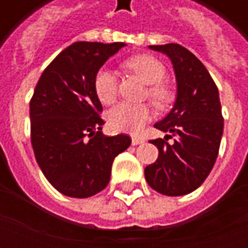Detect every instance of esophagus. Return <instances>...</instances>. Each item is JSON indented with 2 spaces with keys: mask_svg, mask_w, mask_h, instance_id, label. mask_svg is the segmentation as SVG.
I'll return each instance as SVG.
<instances>
[{
  "mask_svg": "<svg viewBox=\"0 0 248 248\" xmlns=\"http://www.w3.org/2000/svg\"><path fill=\"white\" fill-rule=\"evenodd\" d=\"M143 142H145V140H143L142 137H137V135L131 137V143H133V146L140 145V143H143Z\"/></svg>",
  "mask_w": 248,
  "mask_h": 248,
  "instance_id": "obj_1",
  "label": "esophagus"
}]
</instances>
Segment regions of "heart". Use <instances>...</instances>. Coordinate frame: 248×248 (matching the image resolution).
Here are the masks:
<instances>
[{
    "label": "heart",
    "mask_w": 248,
    "mask_h": 248,
    "mask_svg": "<svg viewBox=\"0 0 248 248\" xmlns=\"http://www.w3.org/2000/svg\"><path fill=\"white\" fill-rule=\"evenodd\" d=\"M124 65L140 76L146 83L151 85L147 90L156 108H165L171 101V90L162 83L166 76V69L159 60L149 54L131 57ZM94 90L98 99L105 105L113 103L117 97V78L113 71L108 67H102L94 77ZM151 118V110L147 105L121 102L114 106L108 113V127L121 133H140L146 122Z\"/></svg>",
    "instance_id": "heart-1"
}]
</instances>
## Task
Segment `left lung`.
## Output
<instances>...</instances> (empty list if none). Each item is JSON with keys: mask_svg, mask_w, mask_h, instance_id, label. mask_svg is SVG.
Listing matches in <instances>:
<instances>
[{"mask_svg": "<svg viewBox=\"0 0 248 248\" xmlns=\"http://www.w3.org/2000/svg\"><path fill=\"white\" fill-rule=\"evenodd\" d=\"M149 49L166 54L175 73V103L154 127L177 140L171 145L162 138L151 140L159 154L146 166L145 178L155 191L181 197L197 190L217 161L223 135L219 92L207 69L186 47L166 44Z\"/></svg>", "mask_w": 248, "mask_h": 248, "instance_id": "8db88e82", "label": "left lung"}]
</instances>
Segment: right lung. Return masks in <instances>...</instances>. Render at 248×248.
Instances as JSON below:
<instances>
[{"instance_id":"1","label":"right lung","mask_w":248,"mask_h":248,"mask_svg":"<svg viewBox=\"0 0 248 248\" xmlns=\"http://www.w3.org/2000/svg\"><path fill=\"white\" fill-rule=\"evenodd\" d=\"M126 44L74 42L42 73L30 101V133L35 159L56 190L89 198L108 186L115 156L129 135L106 137L95 95L97 71Z\"/></svg>"}]
</instances>
